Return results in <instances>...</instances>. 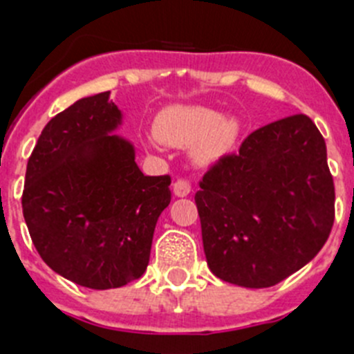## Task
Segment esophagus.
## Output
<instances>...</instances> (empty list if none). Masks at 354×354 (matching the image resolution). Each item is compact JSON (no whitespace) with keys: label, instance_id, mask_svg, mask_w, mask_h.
<instances>
[{"label":"esophagus","instance_id":"1","mask_svg":"<svg viewBox=\"0 0 354 354\" xmlns=\"http://www.w3.org/2000/svg\"><path fill=\"white\" fill-rule=\"evenodd\" d=\"M173 190H174V196H178V198H183V196L190 194L192 187H190V181L187 180V178H178V180L174 181Z\"/></svg>","mask_w":354,"mask_h":354}]
</instances>
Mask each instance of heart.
<instances>
[{"label": "heart", "instance_id": "obj_1", "mask_svg": "<svg viewBox=\"0 0 354 354\" xmlns=\"http://www.w3.org/2000/svg\"><path fill=\"white\" fill-rule=\"evenodd\" d=\"M155 133L164 144L174 147L192 146L198 164H210L235 146L241 122L235 115H219L205 106H169L155 119Z\"/></svg>", "mask_w": 354, "mask_h": 354}]
</instances>
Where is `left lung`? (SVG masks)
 Wrapping results in <instances>:
<instances>
[{
	"label": "left lung",
	"instance_id": "obj_1",
	"mask_svg": "<svg viewBox=\"0 0 354 354\" xmlns=\"http://www.w3.org/2000/svg\"><path fill=\"white\" fill-rule=\"evenodd\" d=\"M199 187L203 248L223 281L272 287L306 266L330 236L333 176L324 139L305 113L254 130Z\"/></svg>",
	"mask_w": 354,
	"mask_h": 354
}]
</instances>
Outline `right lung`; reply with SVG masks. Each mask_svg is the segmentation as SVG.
<instances>
[{"instance_id":"right-lung-1","label":"right lung","mask_w":354,"mask_h":354,"mask_svg":"<svg viewBox=\"0 0 354 354\" xmlns=\"http://www.w3.org/2000/svg\"><path fill=\"white\" fill-rule=\"evenodd\" d=\"M110 92L78 100L44 126L26 165L23 215L41 258L94 290L144 274L171 176H144L128 140L110 135Z\"/></svg>"}]
</instances>
